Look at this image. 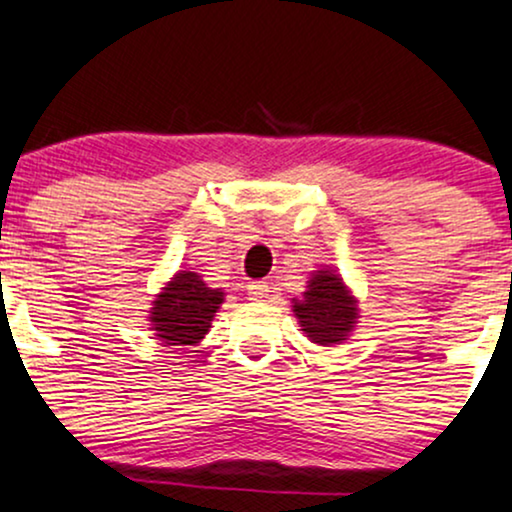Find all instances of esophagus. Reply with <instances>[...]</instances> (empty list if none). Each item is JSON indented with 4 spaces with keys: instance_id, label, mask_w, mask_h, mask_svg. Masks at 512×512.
<instances>
[{
    "instance_id": "obj_1",
    "label": "esophagus",
    "mask_w": 512,
    "mask_h": 512,
    "mask_svg": "<svg viewBox=\"0 0 512 512\" xmlns=\"http://www.w3.org/2000/svg\"><path fill=\"white\" fill-rule=\"evenodd\" d=\"M248 296L252 301H262V298L269 296V286L267 281H250L248 284Z\"/></svg>"
}]
</instances>
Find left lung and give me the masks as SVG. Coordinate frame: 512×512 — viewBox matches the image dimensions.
Wrapping results in <instances>:
<instances>
[{"label": "left lung", "mask_w": 512, "mask_h": 512, "mask_svg": "<svg viewBox=\"0 0 512 512\" xmlns=\"http://www.w3.org/2000/svg\"><path fill=\"white\" fill-rule=\"evenodd\" d=\"M293 313L303 332L315 344H339L356 322V305L342 279L332 272H317L308 281L303 301L293 303Z\"/></svg>", "instance_id": "8db88e82"}]
</instances>
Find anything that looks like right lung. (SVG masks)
Instances as JSON below:
<instances>
[{
  "instance_id": "obj_1",
  "label": "right lung",
  "mask_w": 512,
  "mask_h": 512,
  "mask_svg": "<svg viewBox=\"0 0 512 512\" xmlns=\"http://www.w3.org/2000/svg\"><path fill=\"white\" fill-rule=\"evenodd\" d=\"M221 303L219 289H209L195 272H180L154 301L151 325L166 344L195 346L209 332Z\"/></svg>"
}]
</instances>
